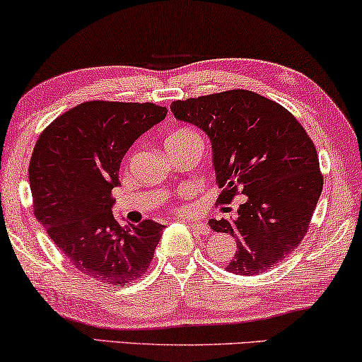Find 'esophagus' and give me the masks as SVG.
I'll return each instance as SVG.
<instances>
[{"label": "esophagus", "mask_w": 362, "mask_h": 362, "mask_svg": "<svg viewBox=\"0 0 362 362\" xmlns=\"http://www.w3.org/2000/svg\"><path fill=\"white\" fill-rule=\"evenodd\" d=\"M187 223L193 230H195L197 234H199V235L209 234V226L206 223H202V221H187Z\"/></svg>", "instance_id": "34e87169"}]
</instances>
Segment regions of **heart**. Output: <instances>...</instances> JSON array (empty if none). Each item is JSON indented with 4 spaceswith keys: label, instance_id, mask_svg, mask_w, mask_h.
Masks as SVG:
<instances>
[{
    "label": "heart",
    "instance_id": "obj_1",
    "mask_svg": "<svg viewBox=\"0 0 362 362\" xmlns=\"http://www.w3.org/2000/svg\"><path fill=\"white\" fill-rule=\"evenodd\" d=\"M188 139H202V138H199V134L193 132V129H190V128H180V129H177V132L172 133L169 138H167L165 144L182 143V141H188ZM185 193H188V190H185Z\"/></svg>",
    "mask_w": 362,
    "mask_h": 362
}]
</instances>
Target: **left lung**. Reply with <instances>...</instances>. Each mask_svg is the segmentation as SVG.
Listing matches in <instances>:
<instances>
[{
	"mask_svg": "<svg viewBox=\"0 0 362 362\" xmlns=\"http://www.w3.org/2000/svg\"><path fill=\"white\" fill-rule=\"evenodd\" d=\"M170 110L208 134L219 203L245 195L235 218L208 221L237 242L226 269L267 272L300 244L320 198L323 177L309 134L283 105L244 89L175 100Z\"/></svg>",
	"mask_w": 362,
	"mask_h": 362,
	"instance_id": "obj_1",
	"label": "left lung"
}]
</instances>
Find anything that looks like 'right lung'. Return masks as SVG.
<instances>
[{"mask_svg": "<svg viewBox=\"0 0 362 362\" xmlns=\"http://www.w3.org/2000/svg\"><path fill=\"white\" fill-rule=\"evenodd\" d=\"M154 104L90 100L48 125L29 164L34 213L81 273L125 286L148 272L164 226L123 224L112 213L113 188L132 144L165 118Z\"/></svg>", "mask_w": 362, "mask_h": 362, "instance_id": "add662e5", "label": "right lung"}]
</instances>
